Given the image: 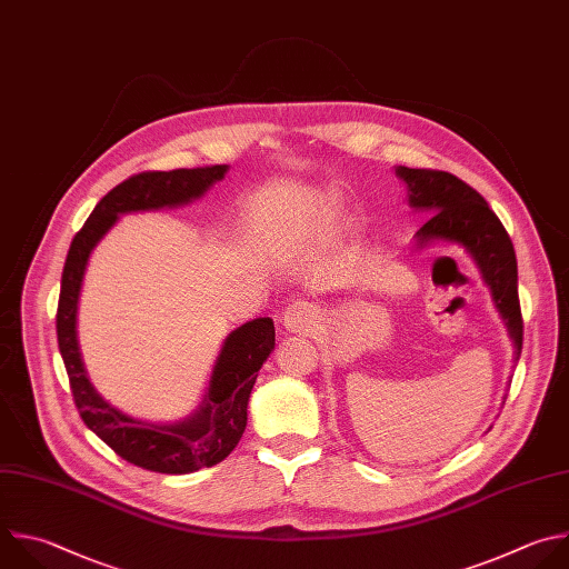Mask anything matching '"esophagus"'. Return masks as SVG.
Here are the masks:
<instances>
[{
	"instance_id": "esophagus-1",
	"label": "esophagus",
	"mask_w": 569,
	"mask_h": 569,
	"mask_svg": "<svg viewBox=\"0 0 569 569\" xmlns=\"http://www.w3.org/2000/svg\"><path fill=\"white\" fill-rule=\"evenodd\" d=\"M317 319H319L317 306H312L310 301H292L281 315V326L288 332H306L317 323Z\"/></svg>"
}]
</instances>
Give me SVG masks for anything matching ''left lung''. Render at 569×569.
<instances>
[{
	"label": "left lung",
	"instance_id": "8db88e82",
	"mask_svg": "<svg viewBox=\"0 0 569 569\" xmlns=\"http://www.w3.org/2000/svg\"><path fill=\"white\" fill-rule=\"evenodd\" d=\"M396 173L409 184V203L429 214L418 232V241L445 239L460 243L478 263L518 359L522 348L518 266L511 239L500 219L473 187L449 171L398 167Z\"/></svg>",
	"mask_w": 569,
	"mask_h": 569
}]
</instances>
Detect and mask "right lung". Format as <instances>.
Returning a JSON list of instances; mask_svg holds the SVG:
<instances>
[{
	"label": "right lung",
	"instance_id": "1",
	"mask_svg": "<svg viewBox=\"0 0 569 569\" xmlns=\"http://www.w3.org/2000/svg\"><path fill=\"white\" fill-rule=\"evenodd\" d=\"M226 171L228 164H210L129 176L93 208L73 237L62 270L56 328L80 418L122 460L156 473H192L232 453L248 425V400L259 368L274 348V323L259 317L226 339L208 393L192 418L180 425H147L109 407L89 382L76 335L80 286L91 250L120 214L189 203Z\"/></svg>",
	"mask_w": 569,
	"mask_h": 569
}]
</instances>
